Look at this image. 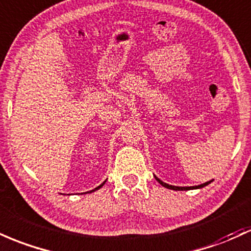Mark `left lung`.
<instances>
[{
  "instance_id": "obj_1",
  "label": "left lung",
  "mask_w": 251,
  "mask_h": 251,
  "mask_svg": "<svg viewBox=\"0 0 251 251\" xmlns=\"http://www.w3.org/2000/svg\"><path fill=\"white\" fill-rule=\"evenodd\" d=\"M155 178H156L157 181H158L159 183L162 184V186H163V187H166V188L173 189V191H191V189H198V188H202V187L207 186L208 183H211L212 181H213V180H211V181H208V182H205V183H202V184H199V186H193V187H176V186H172V184H168V183H166V182H163V181H161V180H159L158 177H156V176H155Z\"/></svg>"
}]
</instances>
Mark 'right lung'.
<instances>
[{"label":"right lung","instance_id":"add662e5","mask_svg":"<svg viewBox=\"0 0 251 251\" xmlns=\"http://www.w3.org/2000/svg\"><path fill=\"white\" fill-rule=\"evenodd\" d=\"M104 182H106V181H104ZM104 182H103L102 184H100V186H99V187H96V188H95V189H93V191H90V193H92V192H95V191H96V189L101 188V187H102V186H103V184H104Z\"/></svg>","mask_w":251,"mask_h":251}]
</instances>
